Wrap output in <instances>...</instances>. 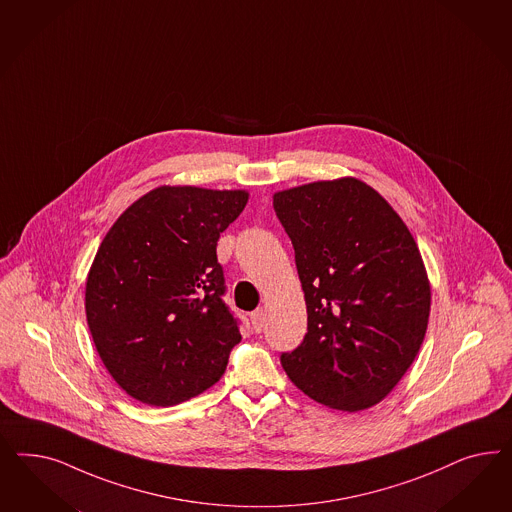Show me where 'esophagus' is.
<instances>
[{"instance_id":"esophagus-1","label":"esophagus","mask_w":512,"mask_h":512,"mask_svg":"<svg viewBox=\"0 0 512 512\" xmlns=\"http://www.w3.org/2000/svg\"><path fill=\"white\" fill-rule=\"evenodd\" d=\"M264 319H266V313H264L263 308H259V310H255L251 313V325H253L255 332H261V330H263Z\"/></svg>"}]
</instances>
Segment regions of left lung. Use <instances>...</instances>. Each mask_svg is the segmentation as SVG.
<instances>
[{
  "label": "left lung",
  "mask_w": 512,
  "mask_h": 512,
  "mask_svg": "<svg viewBox=\"0 0 512 512\" xmlns=\"http://www.w3.org/2000/svg\"><path fill=\"white\" fill-rule=\"evenodd\" d=\"M295 248L308 332L281 355L311 400L364 411L387 398L419 353L432 291L402 217L353 176L274 193Z\"/></svg>",
  "instance_id": "obj_1"
}]
</instances>
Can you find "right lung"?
Segmentation results:
<instances>
[{
    "mask_svg": "<svg viewBox=\"0 0 512 512\" xmlns=\"http://www.w3.org/2000/svg\"><path fill=\"white\" fill-rule=\"evenodd\" d=\"M246 189L159 186L114 221L86 279L95 349L131 398L169 407L216 385L242 340L216 246Z\"/></svg>",
    "mask_w": 512,
    "mask_h": 512,
    "instance_id": "add662e5",
    "label": "right lung"
}]
</instances>
